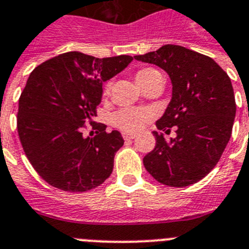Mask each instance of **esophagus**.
Returning <instances> with one entry per match:
<instances>
[{
	"label": "esophagus",
	"mask_w": 249,
	"mask_h": 249,
	"mask_svg": "<svg viewBox=\"0 0 249 249\" xmlns=\"http://www.w3.org/2000/svg\"><path fill=\"white\" fill-rule=\"evenodd\" d=\"M123 138H124V140H133V139H135V135L134 134L124 133L123 134Z\"/></svg>",
	"instance_id": "1"
}]
</instances>
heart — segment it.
I'll use <instances>...</instances> for the list:
<instances>
[{"mask_svg": "<svg viewBox=\"0 0 249 249\" xmlns=\"http://www.w3.org/2000/svg\"><path fill=\"white\" fill-rule=\"evenodd\" d=\"M158 77H162L160 71L155 68H144L136 71L135 78L136 82L139 83V86L141 88H144L147 83L151 80L156 79ZM110 89V84H107L105 87L104 94L109 93ZM151 113L149 110H142V109H134V108H125L119 110L115 115L113 116V123L116 127L124 130V131H129V133H134L138 131L141 127L144 126L146 122L151 119Z\"/></svg>", "mask_w": 249, "mask_h": 249, "instance_id": "b5f03b06", "label": "heart"}]
</instances>
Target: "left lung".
Segmentation results:
<instances>
[{"label": "left lung", "instance_id": "left-lung-1", "mask_svg": "<svg viewBox=\"0 0 249 249\" xmlns=\"http://www.w3.org/2000/svg\"><path fill=\"white\" fill-rule=\"evenodd\" d=\"M136 60L160 67L172 83V98L156 122L159 130L176 138L165 140L154 131L156 145L144 158L152 178L171 187L203 178L217 165L232 134L236 102L230 77L212 58L185 47L165 44Z\"/></svg>", "mask_w": 249, "mask_h": 249}]
</instances>
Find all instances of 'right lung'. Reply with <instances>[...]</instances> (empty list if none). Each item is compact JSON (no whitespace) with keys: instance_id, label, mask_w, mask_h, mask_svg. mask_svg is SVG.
<instances>
[{"instance_id":"1","label":"right lung","mask_w":249,"mask_h":249,"mask_svg":"<svg viewBox=\"0 0 249 249\" xmlns=\"http://www.w3.org/2000/svg\"><path fill=\"white\" fill-rule=\"evenodd\" d=\"M130 55L95 58L67 52L32 71L18 100L17 130L33 169L53 187L86 192L110 176L124 145L116 130L93 122L103 83L125 69ZM90 122L94 137L84 135Z\"/></svg>"}]
</instances>
